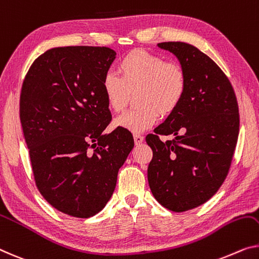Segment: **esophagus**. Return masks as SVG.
<instances>
[{"instance_id": "obj_1", "label": "esophagus", "mask_w": 259, "mask_h": 259, "mask_svg": "<svg viewBox=\"0 0 259 259\" xmlns=\"http://www.w3.org/2000/svg\"><path fill=\"white\" fill-rule=\"evenodd\" d=\"M134 141H135V144L140 145L141 143H143V141H144V137L141 136V135H134Z\"/></svg>"}]
</instances>
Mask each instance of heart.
I'll return each instance as SVG.
<instances>
[{"label":"heart","mask_w":259,"mask_h":259,"mask_svg":"<svg viewBox=\"0 0 259 259\" xmlns=\"http://www.w3.org/2000/svg\"><path fill=\"white\" fill-rule=\"evenodd\" d=\"M119 76L107 73L102 92L110 110L119 113L135 95V110L115 119V125L134 134L144 133L157 122L159 114L168 116L178 109L186 95L187 78L179 64L145 50H134L118 63Z\"/></svg>","instance_id":"1"}]
</instances>
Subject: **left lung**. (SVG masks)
<instances>
[{
	"mask_svg": "<svg viewBox=\"0 0 259 259\" xmlns=\"http://www.w3.org/2000/svg\"><path fill=\"white\" fill-rule=\"evenodd\" d=\"M187 78L186 95L175 113L146 136L153 156L148 167L150 190L172 211L201 206L228 176L240 131L237 99L229 79L207 55L181 41H165ZM175 134L161 142L159 136Z\"/></svg>",
	"mask_w": 259,
	"mask_h": 259,
	"instance_id": "1",
	"label": "left lung"
}]
</instances>
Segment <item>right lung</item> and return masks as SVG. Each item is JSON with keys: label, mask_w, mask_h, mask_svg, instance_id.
I'll return each instance as SVG.
<instances>
[{"label": "right lung", "mask_w": 259, "mask_h": 259, "mask_svg": "<svg viewBox=\"0 0 259 259\" xmlns=\"http://www.w3.org/2000/svg\"><path fill=\"white\" fill-rule=\"evenodd\" d=\"M115 56L105 46L48 50L22 84L19 118L36 186L52 207L73 218L103 209L134 148L128 130L102 135L111 119L102 79Z\"/></svg>", "instance_id": "add662e5"}]
</instances>
